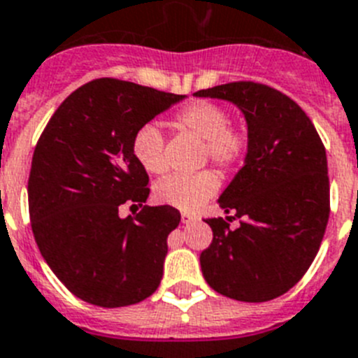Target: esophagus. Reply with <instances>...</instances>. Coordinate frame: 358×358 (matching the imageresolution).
Masks as SVG:
<instances>
[{
	"label": "esophagus",
	"instance_id": "1",
	"mask_svg": "<svg viewBox=\"0 0 358 358\" xmlns=\"http://www.w3.org/2000/svg\"><path fill=\"white\" fill-rule=\"evenodd\" d=\"M191 222H196V216L191 213H182V223H191Z\"/></svg>",
	"mask_w": 358,
	"mask_h": 358
}]
</instances>
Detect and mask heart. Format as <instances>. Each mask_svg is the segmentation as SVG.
<instances>
[{"label": "heart", "mask_w": 358, "mask_h": 358, "mask_svg": "<svg viewBox=\"0 0 358 358\" xmlns=\"http://www.w3.org/2000/svg\"><path fill=\"white\" fill-rule=\"evenodd\" d=\"M175 124L203 142L205 157H209L220 169L234 166L247 149V136L229 127L231 117L227 110L213 102L189 104L176 113ZM164 148L166 138L157 124L149 122L136 129L133 136V155L149 175H162L167 169ZM216 189V176L209 171L196 175H173L155 185V198L175 209L194 210L214 196Z\"/></svg>", "instance_id": "1"}]
</instances>
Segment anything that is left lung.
I'll list each match as a JSON object with an SVG mask.
<instances>
[{"label": "left lung", "mask_w": 358, "mask_h": 358, "mask_svg": "<svg viewBox=\"0 0 358 358\" xmlns=\"http://www.w3.org/2000/svg\"><path fill=\"white\" fill-rule=\"evenodd\" d=\"M194 97L234 104L247 122L243 167L217 203L234 216L205 220L213 243L201 272L217 294L263 303L290 290L315 259L329 216L328 160L312 120L278 90L229 83ZM242 222L236 231L228 227Z\"/></svg>", "instance_id": "left-lung-1"}]
</instances>
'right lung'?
<instances>
[{
	"instance_id": "obj_1",
	"label": "right lung",
	"mask_w": 358,
	"mask_h": 358,
	"mask_svg": "<svg viewBox=\"0 0 358 358\" xmlns=\"http://www.w3.org/2000/svg\"><path fill=\"white\" fill-rule=\"evenodd\" d=\"M187 95L119 79L80 86L59 106L37 142L29 178L39 252L64 287L102 308L141 303L158 288L167 236L180 223L169 205L142 207L149 176L133 155L136 129Z\"/></svg>"
}]
</instances>
